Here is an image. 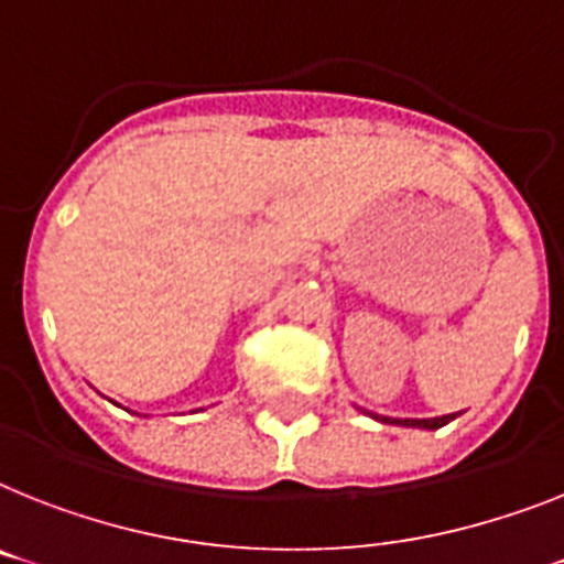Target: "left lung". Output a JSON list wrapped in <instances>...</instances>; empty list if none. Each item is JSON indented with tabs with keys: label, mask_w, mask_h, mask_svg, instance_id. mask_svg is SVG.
I'll return each mask as SVG.
<instances>
[{
	"label": "left lung",
	"mask_w": 564,
	"mask_h": 564,
	"mask_svg": "<svg viewBox=\"0 0 564 564\" xmlns=\"http://www.w3.org/2000/svg\"><path fill=\"white\" fill-rule=\"evenodd\" d=\"M371 415V412H369ZM375 421H383V423H403V426H417V430H441L444 423L455 421L458 415H444V417H406V421H392V417H380V415H371Z\"/></svg>",
	"instance_id": "left-lung-1"
}]
</instances>
